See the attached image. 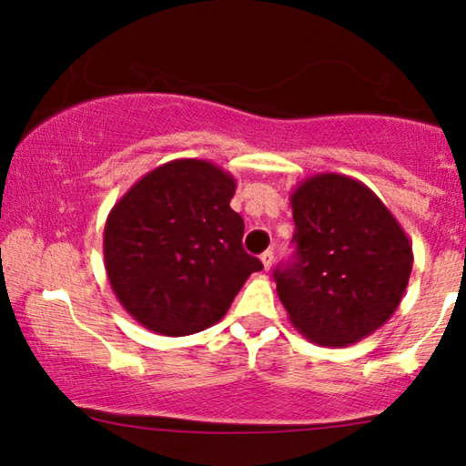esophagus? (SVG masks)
Masks as SVG:
<instances>
[{
	"mask_svg": "<svg viewBox=\"0 0 466 466\" xmlns=\"http://www.w3.org/2000/svg\"><path fill=\"white\" fill-rule=\"evenodd\" d=\"M260 263H263L265 271H269L271 267H274V251H271V249L263 251V254H260Z\"/></svg>",
	"mask_w": 466,
	"mask_h": 466,
	"instance_id": "esophagus-1",
	"label": "esophagus"
}]
</instances>
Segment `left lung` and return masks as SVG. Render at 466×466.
Masks as SVG:
<instances>
[{"mask_svg":"<svg viewBox=\"0 0 466 466\" xmlns=\"http://www.w3.org/2000/svg\"><path fill=\"white\" fill-rule=\"evenodd\" d=\"M289 199L298 263L276 271V289L293 329L326 349L372 335L410 282L405 229L366 184L339 173L307 177Z\"/></svg>","mask_w":466,"mask_h":466,"instance_id":"left-lung-1","label":"left lung"}]
</instances>
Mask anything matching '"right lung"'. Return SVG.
<instances>
[{"label":"right lung","mask_w":466,"mask_h":466,"mask_svg":"<svg viewBox=\"0 0 466 466\" xmlns=\"http://www.w3.org/2000/svg\"><path fill=\"white\" fill-rule=\"evenodd\" d=\"M237 179L208 159H173L131 186L105 223V269L117 302L166 337L206 330L263 263L245 254L229 208Z\"/></svg>","instance_id":"obj_1"}]
</instances>
